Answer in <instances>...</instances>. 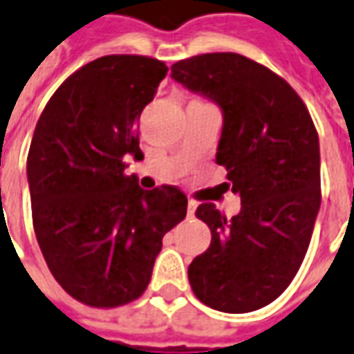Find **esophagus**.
Masks as SVG:
<instances>
[{"instance_id": "esophagus-1", "label": "esophagus", "mask_w": 354, "mask_h": 354, "mask_svg": "<svg viewBox=\"0 0 354 354\" xmlns=\"http://www.w3.org/2000/svg\"><path fill=\"white\" fill-rule=\"evenodd\" d=\"M196 209H198V203L194 201V199H188V209H187V214L190 218L194 216V212H196Z\"/></svg>"}]
</instances>
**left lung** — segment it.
<instances>
[{
  "label": "left lung",
  "instance_id": "obj_1",
  "mask_svg": "<svg viewBox=\"0 0 354 354\" xmlns=\"http://www.w3.org/2000/svg\"><path fill=\"white\" fill-rule=\"evenodd\" d=\"M171 78L220 106L216 164L241 211L212 203L196 216L211 246L188 267L194 295L212 310L246 313L280 297L302 265L321 207L319 136L288 82L241 54H201L171 65Z\"/></svg>",
  "mask_w": 354,
  "mask_h": 354
}]
</instances>
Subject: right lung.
Here are the masks:
<instances>
[{"label":"right lung","instance_id":"1","mask_svg":"<svg viewBox=\"0 0 354 354\" xmlns=\"http://www.w3.org/2000/svg\"><path fill=\"white\" fill-rule=\"evenodd\" d=\"M167 66L145 55L87 63L48 100L33 132L28 183L37 241L61 288L87 306L129 304L147 289L162 239L187 216L177 187L143 190L140 115Z\"/></svg>","mask_w":354,"mask_h":354}]
</instances>
